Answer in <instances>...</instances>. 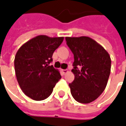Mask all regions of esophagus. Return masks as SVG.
<instances>
[{
	"mask_svg": "<svg viewBox=\"0 0 126 126\" xmlns=\"http://www.w3.org/2000/svg\"><path fill=\"white\" fill-rule=\"evenodd\" d=\"M62 72H63V73L65 75V74H66V73L68 72V70L67 69H64V70H62Z\"/></svg>",
	"mask_w": 126,
	"mask_h": 126,
	"instance_id": "34e87169",
	"label": "esophagus"
}]
</instances>
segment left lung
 Masks as SVG:
<instances>
[{
  "mask_svg": "<svg viewBox=\"0 0 126 126\" xmlns=\"http://www.w3.org/2000/svg\"><path fill=\"white\" fill-rule=\"evenodd\" d=\"M66 41L75 60L72 69L75 79L68 84L71 94L80 103L92 102L107 86L110 73V56L104 47L87 36L66 37Z\"/></svg>",
  "mask_w": 126,
  "mask_h": 126,
  "instance_id": "left-lung-1",
  "label": "left lung"
}]
</instances>
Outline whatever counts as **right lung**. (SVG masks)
Wrapping results in <instances>:
<instances>
[{
	"label": "right lung",
	"instance_id": "add662e5",
	"mask_svg": "<svg viewBox=\"0 0 126 126\" xmlns=\"http://www.w3.org/2000/svg\"><path fill=\"white\" fill-rule=\"evenodd\" d=\"M64 37L39 35L22 45L16 53L14 66L17 82L23 92L34 100L50 96L61 79L58 70L49 66L54 51Z\"/></svg>",
	"mask_w": 126,
	"mask_h": 126
}]
</instances>
